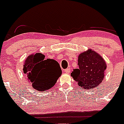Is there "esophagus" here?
I'll list each match as a JSON object with an SVG mask.
<instances>
[{
	"label": "esophagus",
	"instance_id": "1",
	"mask_svg": "<svg viewBox=\"0 0 124 124\" xmlns=\"http://www.w3.org/2000/svg\"><path fill=\"white\" fill-rule=\"evenodd\" d=\"M70 71H71V69H70V68H67V69H66V70H64V71L66 72V73H69L70 72Z\"/></svg>",
	"mask_w": 124,
	"mask_h": 124
}]
</instances>
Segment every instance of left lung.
Here are the masks:
<instances>
[{"label": "left lung", "mask_w": 124, "mask_h": 124, "mask_svg": "<svg viewBox=\"0 0 124 124\" xmlns=\"http://www.w3.org/2000/svg\"><path fill=\"white\" fill-rule=\"evenodd\" d=\"M78 69L71 73L78 84L85 89H93L104 80L106 63L97 53L89 49L78 55Z\"/></svg>", "instance_id": "left-lung-1"}]
</instances>
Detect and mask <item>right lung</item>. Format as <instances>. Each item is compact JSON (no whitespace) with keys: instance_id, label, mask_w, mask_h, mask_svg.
<instances>
[{"instance_id":"1","label":"right lung","mask_w":124,"mask_h":124,"mask_svg":"<svg viewBox=\"0 0 124 124\" xmlns=\"http://www.w3.org/2000/svg\"><path fill=\"white\" fill-rule=\"evenodd\" d=\"M42 53L30 54L23 66V71L32 86L39 91L51 88L62 75L60 65L56 60L47 58Z\"/></svg>"}]
</instances>
